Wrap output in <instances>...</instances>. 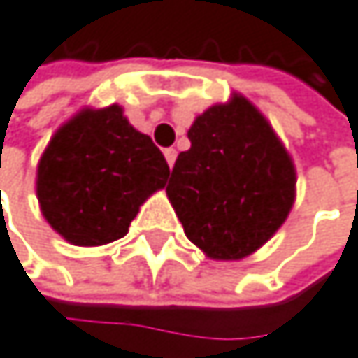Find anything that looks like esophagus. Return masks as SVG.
Segmentation results:
<instances>
[{
    "instance_id": "obj_1",
    "label": "esophagus",
    "mask_w": 358,
    "mask_h": 358,
    "mask_svg": "<svg viewBox=\"0 0 358 358\" xmlns=\"http://www.w3.org/2000/svg\"><path fill=\"white\" fill-rule=\"evenodd\" d=\"M164 157H166V162H169V166L173 169V164H175V159H177V151H175V149H164Z\"/></svg>"
}]
</instances>
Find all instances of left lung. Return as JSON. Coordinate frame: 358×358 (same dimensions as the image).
I'll return each instance as SVG.
<instances>
[{
  "mask_svg": "<svg viewBox=\"0 0 358 358\" xmlns=\"http://www.w3.org/2000/svg\"><path fill=\"white\" fill-rule=\"evenodd\" d=\"M166 196L187 239L213 260H241L269 241L296 196L290 153L241 94L209 106L187 130Z\"/></svg>",
  "mask_w": 358,
  "mask_h": 358,
  "instance_id": "1",
  "label": "left lung"
}]
</instances>
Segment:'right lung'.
Returning <instances> with one entry per match:
<instances>
[{"label": "right lung", "instance_id": "add662e5", "mask_svg": "<svg viewBox=\"0 0 358 358\" xmlns=\"http://www.w3.org/2000/svg\"><path fill=\"white\" fill-rule=\"evenodd\" d=\"M171 171L153 141L119 104L80 108L52 134L36 173V196L50 228L72 245L121 239L141 205Z\"/></svg>", "mask_w": 358, "mask_h": 358}]
</instances>
